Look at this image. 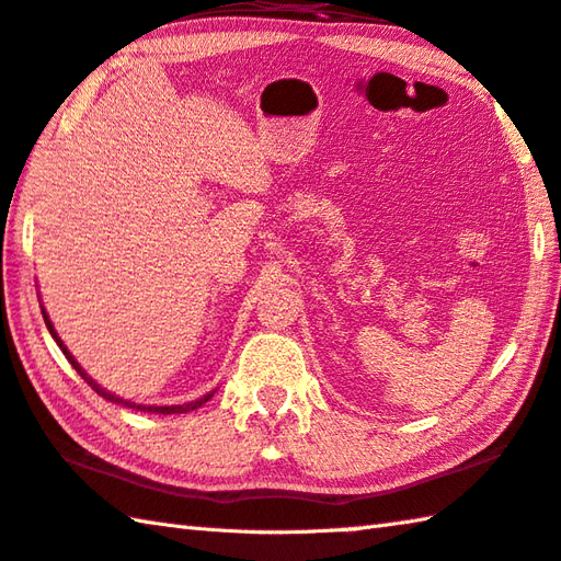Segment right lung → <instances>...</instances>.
Here are the masks:
<instances>
[{"mask_svg":"<svg viewBox=\"0 0 561 561\" xmlns=\"http://www.w3.org/2000/svg\"><path fill=\"white\" fill-rule=\"evenodd\" d=\"M41 313H44V321H46V329H48V333L50 335H54V341L58 343V348L60 351H64V355H66V358L70 360V365H73V368H76V373L80 375V378H83L90 387H93V390L100 394V397H105V400H110V402H115V404H122V407H129V410H141V412H154V414H183V412H191V410H198V407L201 404H206L208 400H210V397H213V392H216V390H213V392H208V394H203V397H198V400H193V402H186V404H171V407H154V404H151V407H147V404H137V402H129V400H122V397H117V394H112V392H107L105 390V387H100L93 378H90V375L83 370V368H80V363L73 358V355H70V351L66 348V343L64 341H60L58 339V333H56V329H54V323H50V319H48V313H46V309L44 307H41Z\"/></svg>","mask_w":561,"mask_h":561,"instance_id":"right-lung-1","label":"right lung"}]
</instances>
